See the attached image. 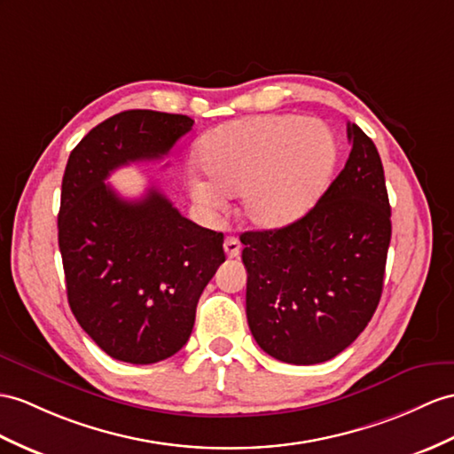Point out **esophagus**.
Here are the masks:
<instances>
[{
  "label": "esophagus",
  "instance_id": "esophagus-1",
  "mask_svg": "<svg viewBox=\"0 0 454 454\" xmlns=\"http://www.w3.org/2000/svg\"><path fill=\"white\" fill-rule=\"evenodd\" d=\"M223 248H225L227 258H237L240 254V242L237 237H227L223 242Z\"/></svg>",
  "mask_w": 454,
  "mask_h": 454
}]
</instances>
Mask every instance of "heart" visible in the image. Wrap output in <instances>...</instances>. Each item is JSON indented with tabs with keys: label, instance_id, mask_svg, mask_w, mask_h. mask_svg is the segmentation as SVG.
I'll return each mask as SVG.
<instances>
[{
	"label": "heart",
	"instance_id": "b5f03b06",
	"mask_svg": "<svg viewBox=\"0 0 454 454\" xmlns=\"http://www.w3.org/2000/svg\"><path fill=\"white\" fill-rule=\"evenodd\" d=\"M200 158L207 171L189 175L192 200L215 214L239 192L240 215L263 231L302 219L324 194L337 160L324 123L294 115L237 119L209 130Z\"/></svg>",
	"mask_w": 454,
	"mask_h": 454
}]
</instances>
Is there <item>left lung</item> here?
Returning a JSON list of instances; mask_svg holds the SVG:
<instances>
[{
    "label": "left lung",
    "mask_w": 454,
    "mask_h": 454,
    "mask_svg": "<svg viewBox=\"0 0 454 454\" xmlns=\"http://www.w3.org/2000/svg\"><path fill=\"white\" fill-rule=\"evenodd\" d=\"M345 168L296 223L240 235L247 317L263 352L310 366L335 358L372 319L383 291L391 206L378 148L348 123Z\"/></svg>",
    "instance_id": "1"
}]
</instances>
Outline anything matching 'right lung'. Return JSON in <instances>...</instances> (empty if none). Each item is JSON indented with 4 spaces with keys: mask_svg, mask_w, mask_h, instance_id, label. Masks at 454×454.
<instances>
[{
    "mask_svg": "<svg viewBox=\"0 0 454 454\" xmlns=\"http://www.w3.org/2000/svg\"><path fill=\"white\" fill-rule=\"evenodd\" d=\"M192 125L186 115L121 112L88 132L65 168L58 229L71 312L121 362L179 352L198 298L225 262L223 233L183 217L156 186L125 200L106 183L117 168L168 156Z\"/></svg>",
    "mask_w": 454,
    "mask_h": 454,
    "instance_id": "obj_1",
    "label": "right lung"
}]
</instances>
